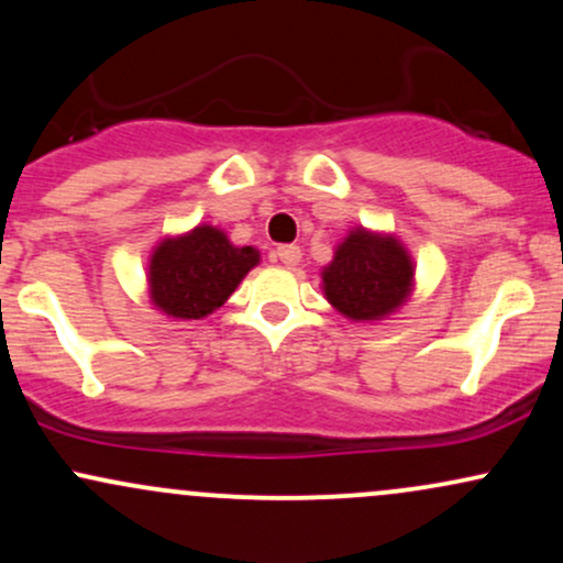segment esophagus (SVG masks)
Returning a JSON list of instances; mask_svg holds the SVG:
<instances>
[{"instance_id":"1","label":"esophagus","mask_w":563,"mask_h":563,"mask_svg":"<svg viewBox=\"0 0 563 563\" xmlns=\"http://www.w3.org/2000/svg\"><path fill=\"white\" fill-rule=\"evenodd\" d=\"M275 256L280 260V264H286V267H296V264L301 262V249L299 245H280V249L275 251Z\"/></svg>"}]
</instances>
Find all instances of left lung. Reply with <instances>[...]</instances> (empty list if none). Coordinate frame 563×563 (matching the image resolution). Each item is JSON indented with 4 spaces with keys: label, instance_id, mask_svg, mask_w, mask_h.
<instances>
[{
    "label": "left lung",
    "instance_id": "8db88e82",
    "mask_svg": "<svg viewBox=\"0 0 563 563\" xmlns=\"http://www.w3.org/2000/svg\"><path fill=\"white\" fill-rule=\"evenodd\" d=\"M416 264L399 238L365 228L349 230L322 267V294L354 322L389 318L410 299Z\"/></svg>",
    "mask_w": 563,
    "mask_h": 563
}]
</instances>
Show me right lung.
<instances>
[{
	"label": "right lung",
	"mask_w": 563,
	"mask_h": 563,
	"mask_svg": "<svg viewBox=\"0 0 563 563\" xmlns=\"http://www.w3.org/2000/svg\"><path fill=\"white\" fill-rule=\"evenodd\" d=\"M260 264L254 245L230 243L228 232L198 224L164 238L147 262V290L158 312L174 320H203L230 299Z\"/></svg>",
	"instance_id": "obj_1"
}]
</instances>
